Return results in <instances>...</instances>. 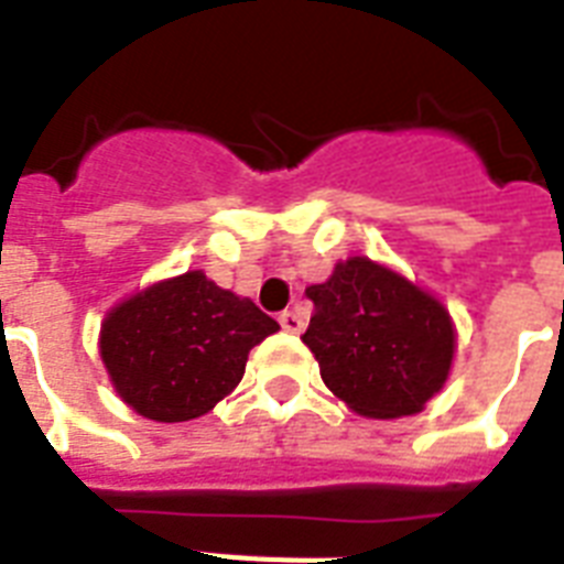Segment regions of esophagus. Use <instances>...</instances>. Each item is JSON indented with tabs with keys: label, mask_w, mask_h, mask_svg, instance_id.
<instances>
[{
	"label": "esophagus",
	"mask_w": 564,
	"mask_h": 564,
	"mask_svg": "<svg viewBox=\"0 0 564 564\" xmlns=\"http://www.w3.org/2000/svg\"><path fill=\"white\" fill-rule=\"evenodd\" d=\"M278 322H281V327L286 334H301V330H304V316H301L299 310H283Z\"/></svg>",
	"instance_id": "obj_1"
}]
</instances>
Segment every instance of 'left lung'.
Segmentation results:
<instances>
[{
	"instance_id": "8db88e82",
	"label": "left lung",
	"mask_w": 564,
	"mask_h": 564,
	"mask_svg": "<svg viewBox=\"0 0 564 564\" xmlns=\"http://www.w3.org/2000/svg\"><path fill=\"white\" fill-rule=\"evenodd\" d=\"M313 318L301 343L322 380L362 419H403L442 392L456 351L447 307L389 265L348 257L307 286Z\"/></svg>"
}]
</instances>
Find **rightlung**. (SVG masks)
<instances>
[{
    "label": "right lung",
    "instance_id": "obj_1",
    "mask_svg": "<svg viewBox=\"0 0 564 564\" xmlns=\"http://www.w3.org/2000/svg\"><path fill=\"white\" fill-rule=\"evenodd\" d=\"M278 330L254 301L189 269L110 307L99 354L117 394L137 415L175 424L228 398L246 375L248 351Z\"/></svg>",
    "mask_w": 564,
    "mask_h": 564
}]
</instances>
